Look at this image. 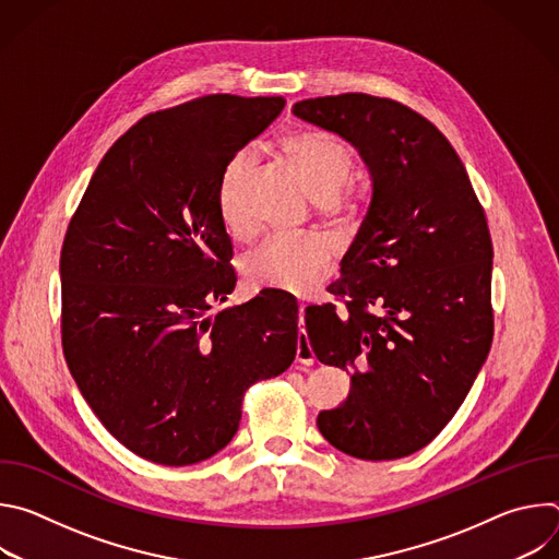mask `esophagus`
<instances>
[{"label":"esophagus","instance_id":"34e87169","mask_svg":"<svg viewBox=\"0 0 559 559\" xmlns=\"http://www.w3.org/2000/svg\"><path fill=\"white\" fill-rule=\"evenodd\" d=\"M305 311H307V305H300V307H298V323H300V325H305ZM296 360H298L300 365H311V362L316 360L313 349H311V345H309V338H307L305 330H302V334L298 336V345H296Z\"/></svg>","mask_w":559,"mask_h":559}]
</instances>
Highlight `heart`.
Listing matches in <instances>:
<instances>
[{
	"instance_id": "heart-1",
	"label": "heart",
	"mask_w": 559,
	"mask_h": 559,
	"mask_svg": "<svg viewBox=\"0 0 559 559\" xmlns=\"http://www.w3.org/2000/svg\"><path fill=\"white\" fill-rule=\"evenodd\" d=\"M281 152L298 173L311 199L336 203L352 179L354 156L338 139L296 130L281 139ZM254 170V156L238 152L223 166L216 186V207L223 227L234 238H246L252 225L243 212V190ZM332 263V248L323 238H270L248 261L246 278L254 289H274L294 296L309 294Z\"/></svg>"
}]
</instances>
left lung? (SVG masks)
<instances>
[{"label": "left lung", "mask_w": 559, "mask_h": 559, "mask_svg": "<svg viewBox=\"0 0 559 559\" xmlns=\"http://www.w3.org/2000/svg\"><path fill=\"white\" fill-rule=\"evenodd\" d=\"M292 112L352 143L371 201L330 285L347 300L305 311L316 358L345 369L349 395L318 429L360 460L405 457L455 416L493 341V246L485 210L447 136L412 108L362 93Z\"/></svg>", "instance_id": "obj_1"}]
</instances>
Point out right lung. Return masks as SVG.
<instances>
[{"mask_svg": "<svg viewBox=\"0 0 559 559\" xmlns=\"http://www.w3.org/2000/svg\"><path fill=\"white\" fill-rule=\"evenodd\" d=\"M283 108V97L205 95L141 119L106 152L68 225V369L102 425L150 462L218 453L248 386L294 362L292 296L263 289L205 316L236 285L216 207L221 170Z\"/></svg>", "mask_w": 559, "mask_h": 559, "instance_id": "1", "label": "right lung"}]
</instances>
